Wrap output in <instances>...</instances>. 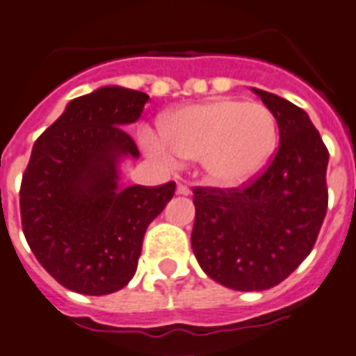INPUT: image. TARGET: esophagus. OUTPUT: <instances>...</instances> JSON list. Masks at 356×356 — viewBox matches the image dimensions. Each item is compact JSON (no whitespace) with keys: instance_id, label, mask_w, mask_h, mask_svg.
<instances>
[{"instance_id":"esophagus-1","label":"esophagus","mask_w":356,"mask_h":356,"mask_svg":"<svg viewBox=\"0 0 356 356\" xmlns=\"http://www.w3.org/2000/svg\"><path fill=\"white\" fill-rule=\"evenodd\" d=\"M176 193H178V195H189V193H191V189H189V186H187V184H184V181H178Z\"/></svg>"}]
</instances>
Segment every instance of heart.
Segmentation results:
<instances>
[{
  "instance_id": "obj_1",
  "label": "heart",
  "mask_w": 356,
  "mask_h": 356,
  "mask_svg": "<svg viewBox=\"0 0 356 356\" xmlns=\"http://www.w3.org/2000/svg\"><path fill=\"white\" fill-rule=\"evenodd\" d=\"M141 139L167 163L200 160L211 184L237 187L268 163L277 124L264 104L224 97L176 110L165 118L161 134L145 130Z\"/></svg>"
}]
</instances>
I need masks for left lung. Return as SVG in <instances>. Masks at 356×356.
Here are the masks:
<instances>
[{"label":"left lung","mask_w":356,"mask_h":356,"mask_svg":"<svg viewBox=\"0 0 356 356\" xmlns=\"http://www.w3.org/2000/svg\"><path fill=\"white\" fill-rule=\"evenodd\" d=\"M274 113L280 147L243 186L195 187L191 246L202 270L233 291L280 285L311 254L327 213L329 150L301 108L254 90Z\"/></svg>","instance_id":"1"}]
</instances>
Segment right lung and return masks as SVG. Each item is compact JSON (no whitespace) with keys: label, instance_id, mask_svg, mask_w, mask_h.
<instances>
[{"label":"right lung","instance_id":"right-lung-1","mask_svg":"<svg viewBox=\"0 0 356 356\" xmlns=\"http://www.w3.org/2000/svg\"><path fill=\"white\" fill-rule=\"evenodd\" d=\"M147 101L118 86L73 99L31 152L19 187L24 235L51 277L79 294L129 285L147 227L175 195V181L118 189V160L139 156L123 127Z\"/></svg>","mask_w":356,"mask_h":356}]
</instances>
